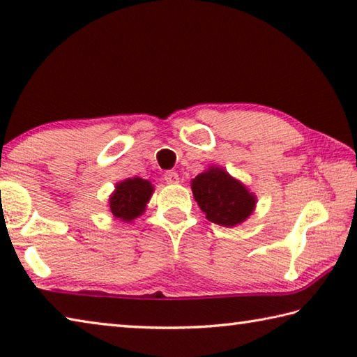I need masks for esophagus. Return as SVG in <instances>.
<instances>
[{
  "label": "esophagus",
  "mask_w": 357,
  "mask_h": 357,
  "mask_svg": "<svg viewBox=\"0 0 357 357\" xmlns=\"http://www.w3.org/2000/svg\"><path fill=\"white\" fill-rule=\"evenodd\" d=\"M164 179H165L167 184H178L179 183V174L176 172H173V170L165 172Z\"/></svg>",
  "instance_id": "34e87169"
}]
</instances>
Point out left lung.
Returning a JSON list of instances; mask_svg holds the SVG:
<instances>
[{
	"label": "left lung",
	"mask_w": 357,
	"mask_h": 357,
	"mask_svg": "<svg viewBox=\"0 0 357 357\" xmlns=\"http://www.w3.org/2000/svg\"><path fill=\"white\" fill-rule=\"evenodd\" d=\"M193 197L208 220L220 227L244 222L255 206V197L222 168H211L192 181Z\"/></svg>",
	"instance_id": "1"
}]
</instances>
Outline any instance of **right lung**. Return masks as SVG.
Listing matches in <instances>:
<instances>
[{
  "instance_id": "obj_1",
  "label": "right lung",
  "mask_w": 357,
  "mask_h": 357,
  "mask_svg": "<svg viewBox=\"0 0 357 357\" xmlns=\"http://www.w3.org/2000/svg\"><path fill=\"white\" fill-rule=\"evenodd\" d=\"M153 193L149 181L142 178L126 179L116 184V190L110 198L112 214L124 222L134 220L140 215Z\"/></svg>"
}]
</instances>
